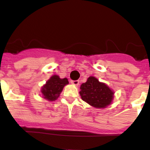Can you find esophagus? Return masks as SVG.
<instances>
[{"label": "esophagus", "mask_w": 150, "mask_h": 150, "mask_svg": "<svg viewBox=\"0 0 150 150\" xmlns=\"http://www.w3.org/2000/svg\"><path fill=\"white\" fill-rule=\"evenodd\" d=\"M71 83H72L73 85H74V86H78L79 84V80H72V81H71Z\"/></svg>", "instance_id": "1"}]
</instances>
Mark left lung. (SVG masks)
<instances>
[{"mask_svg":"<svg viewBox=\"0 0 150 150\" xmlns=\"http://www.w3.org/2000/svg\"><path fill=\"white\" fill-rule=\"evenodd\" d=\"M79 95L83 100L93 107L105 108L112 103L114 91L95 76H89L87 81L80 86Z\"/></svg>","mask_w":150,"mask_h":150,"instance_id":"1","label":"left lung"}]
</instances>
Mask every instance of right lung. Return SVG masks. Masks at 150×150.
Instances as JSON below:
<instances>
[{
	"label": "right lung",
	"instance_id": "1",
	"mask_svg": "<svg viewBox=\"0 0 150 150\" xmlns=\"http://www.w3.org/2000/svg\"><path fill=\"white\" fill-rule=\"evenodd\" d=\"M69 83L67 78L61 79L58 75H53L46 81L41 88V93L44 99L54 101L60 96L64 87Z\"/></svg>",
	"mask_w": 150,
	"mask_h": 150
}]
</instances>
